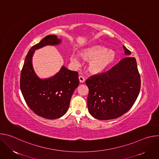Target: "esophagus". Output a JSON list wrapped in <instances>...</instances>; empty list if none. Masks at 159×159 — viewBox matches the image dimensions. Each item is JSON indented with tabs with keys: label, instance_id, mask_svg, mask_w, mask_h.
Instances as JSON below:
<instances>
[{
	"label": "esophagus",
	"instance_id": "34e87169",
	"mask_svg": "<svg viewBox=\"0 0 159 159\" xmlns=\"http://www.w3.org/2000/svg\"><path fill=\"white\" fill-rule=\"evenodd\" d=\"M79 79L80 82H81V83H83V82H85V79H84V77H82V76H79Z\"/></svg>",
	"mask_w": 159,
	"mask_h": 159
}]
</instances>
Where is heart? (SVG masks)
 Segmentation results:
<instances>
[{
    "label": "heart",
    "instance_id": "1",
    "mask_svg": "<svg viewBox=\"0 0 159 159\" xmlns=\"http://www.w3.org/2000/svg\"><path fill=\"white\" fill-rule=\"evenodd\" d=\"M80 55L84 59L89 60L88 70L94 74H99L106 70L114 62L116 57L114 51L107 50L100 45L85 48L80 52ZM70 61L77 65L80 63L79 58L74 53L70 55Z\"/></svg>",
    "mask_w": 159,
    "mask_h": 159
}]
</instances>
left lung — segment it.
<instances>
[{
    "label": "left lung",
    "mask_w": 159,
    "mask_h": 159,
    "mask_svg": "<svg viewBox=\"0 0 159 159\" xmlns=\"http://www.w3.org/2000/svg\"><path fill=\"white\" fill-rule=\"evenodd\" d=\"M126 57L104 73L85 80L89 113L100 120H112L128 112L137 99L141 80L135 58L123 46Z\"/></svg>",
    "instance_id": "obj_1"
}]
</instances>
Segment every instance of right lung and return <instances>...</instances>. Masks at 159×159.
<instances>
[{"instance_id": "add662e5", "label": "right lung", "mask_w": 159, "mask_h": 159, "mask_svg": "<svg viewBox=\"0 0 159 159\" xmlns=\"http://www.w3.org/2000/svg\"><path fill=\"white\" fill-rule=\"evenodd\" d=\"M60 43L61 39L55 35L43 38L29 50L20 73V88L26 102L37 115L49 120L59 118L67 111L72 96L79 84L78 72L62 66L54 76L42 79L33 69L32 58L36 50Z\"/></svg>"}]
</instances>
